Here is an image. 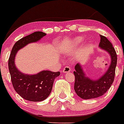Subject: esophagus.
Listing matches in <instances>:
<instances>
[{"mask_svg":"<svg viewBox=\"0 0 124 124\" xmlns=\"http://www.w3.org/2000/svg\"><path fill=\"white\" fill-rule=\"evenodd\" d=\"M70 70H71V68H70V67H68V66H67V67H64L63 70V73H68V72H70Z\"/></svg>","mask_w":124,"mask_h":124,"instance_id":"1","label":"esophagus"}]
</instances>
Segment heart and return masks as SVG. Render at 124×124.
Returning <instances> with one entry per match:
<instances>
[{
	"label": "heart",
	"instance_id": "b5f03b06",
	"mask_svg": "<svg viewBox=\"0 0 124 124\" xmlns=\"http://www.w3.org/2000/svg\"><path fill=\"white\" fill-rule=\"evenodd\" d=\"M83 40V38L82 37H78L74 38V40L72 41V45H78L79 43H80L81 41Z\"/></svg>",
	"mask_w": 124,
	"mask_h": 124
}]
</instances>
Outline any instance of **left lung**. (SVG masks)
Here are the masks:
<instances>
[{
    "label": "left lung",
    "instance_id": "1",
    "mask_svg": "<svg viewBox=\"0 0 124 124\" xmlns=\"http://www.w3.org/2000/svg\"><path fill=\"white\" fill-rule=\"evenodd\" d=\"M99 47L109 53L111 57V64L108 69L99 79L93 80L85 75L80 63L75 66L74 90L79 97L83 99H90L103 95L109 89L115 79V68L117 63V56L112 44L106 37L100 35Z\"/></svg>",
    "mask_w": 124,
    "mask_h": 124
}]
</instances>
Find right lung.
<instances>
[{"label":"right lung","mask_w":124,"mask_h":124,"mask_svg":"<svg viewBox=\"0 0 124 124\" xmlns=\"http://www.w3.org/2000/svg\"><path fill=\"white\" fill-rule=\"evenodd\" d=\"M46 35V33L37 31L17 41L14 45L9 58L8 67L12 84L16 93L27 101L39 102L48 97L52 91L54 79L60 72L43 70L34 75L22 73L15 64L16 54L20 49L29 43L36 42Z\"/></svg>","instance_id":"obj_1"}]
</instances>
